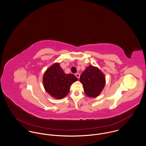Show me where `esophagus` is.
I'll return each mask as SVG.
<instances>
[{"mask_svg":"<svg viewBox=\"0 0 146 146\" xmlns=\"http://www.w3.org/2000/svg\"><path fill=\"white\" fill-rule=\"evenodd\" d=\"M75 76L79 79L80 78V74L79 73H76V74H75Z\"/></svg>","mask_w":146,"mask_h":146,"instance_id":"1","label":"esophagus"}]
</instances>
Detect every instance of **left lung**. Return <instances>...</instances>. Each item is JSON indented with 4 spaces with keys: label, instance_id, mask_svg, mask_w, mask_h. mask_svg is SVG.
Returning a JSON list of instances; mask_svg holds the SVG:
<instances>
[{
    "label": "left lung",
    "instance_id": "obj_1",
    "mask_svg": "<svg viewBox=\"0 0 146 146\" xmlns=\"http://www.w3.org/2000/svg\"><path fill=\"white\" fill-rule=\"evenodd\" d=\"M86 95L95 98L100 94L105 85V77L104 73L97 67L90 65L83 72L80 77Z\"/></svg>",
    "mask_w": 146,
    "mask_h": 146
}]
</instances>
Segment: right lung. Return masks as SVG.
Wrapping results in <instances>:
<instances>
[{
  "label": "right lung",
  "instance_id": "obj_1",
  "mask_svg": "<svg viewBox=\"0 0 146 146\" xmlns=\"http://www.w3.org/2000/svg\"><path fill=\"white\" fill-rule=\"evenodd\" d=\"M78 78L73 74H66L60 64L50 66L43 76V84L46 91L52 97L62 99L69 92L70 86Z\"/></svg>",
  "mask_w": 146,
  "mask_h": 146
}]
</instances>
